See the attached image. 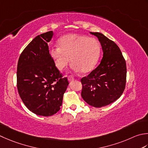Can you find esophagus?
<instances>
[{
  "label": "esophagus",
  "mask_w": 148,
  "mask_h": 148,
  "mask_svg": "<svg viewBox=\"0 0 148 148\" xmlns=\"http://www.w3.org/2000/svg\"><path fill=\"white\" fill-rule=\"evenodd\" d=\"M74 79V77L72 76H69V77H68L69 82H71V81H73Z\"/></svg>",
  "instance_id": "obj_1"
}]
</instances>
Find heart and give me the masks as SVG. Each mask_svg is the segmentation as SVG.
I'll list each match as a JSON object with an SVG mask.
<instances>
[{
  "instance_id": "b5f03b06",
  "label": "heart",
  "mask_w": 148,
  "mask_h": 148,
  "mask_svg": "<svg viewBox=\"0 0 148 148\" xmlns=\"http://www.w3.org/2000/svg\"><path fill=\"white\" fill-rule=\"evenodd\" d=\"M58 45V48L51 49L50 55L59 71L65 69L71 59L75 70L88 73L93 70L100 56L97 40L83 34H65L59 39Z\"/></svg>"
}]
</instances>
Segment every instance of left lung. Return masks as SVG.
I'll return each mask as SVG.
<instances>
[{
	"label": "left lung",
	"instance_id": "left-lung-1",
	"mask_svg": "<svg viewBox=\"0 0 148 148\" xmlns=\"http://www.w3.org/2000/svg\"><path fill=\"white\" fill-rule=\"evenodd\" d=\"M97 36L103 51L100 64L81 79L82 98L89 105L101 108L118 99L125 89L126 65L117 45L100 33Z\"/></svg>",
	"mask_w": 148,
	"mask_h": 148
}]
</instances>
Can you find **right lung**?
Returning <instances> with one entry per match:
<instances>
[{
  "label": "right lung",
  "instance_id": "right-lung-1",
  "mask_svg": "<svg viewBox=\"0 0 148 148\" xmlns=\"http://www.w3.org/2000/svg\"><path fill=\"white\" fill-rule=\"evenodd\" d=\"M53 32L38 35L19 57L17 89L25 106L34 114L51 116L60 110L69 82L55 66L47 43Z\"/></svg>",
  "mask_w": 148,
  "mask_h": 148
}]
</instances>
